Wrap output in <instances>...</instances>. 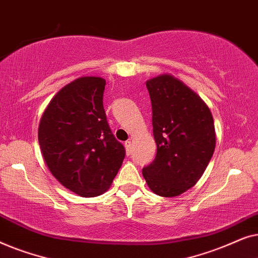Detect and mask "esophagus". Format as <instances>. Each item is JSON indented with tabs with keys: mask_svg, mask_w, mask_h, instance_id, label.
Masks as SVG:
<instances>
[{
	"mask_svg": "<svg viewBox=\"0 0 258 258\" xmlns=\"http://www.w3.org/2000/svg\"><path fill=\"white\" fill-rule=\"evenodd\" d=\"M124 146H125L126 155H130V154H132V142H130V141H126V142L124 143Z\"/></svg>",
	"mask_w": 258,
	"mask_h": 258,
	"instance_id": "esophagus-1",
	"label": "esophagus"
}]
</instances>
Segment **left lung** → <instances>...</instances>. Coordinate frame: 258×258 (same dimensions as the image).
I'll list each match as a JSON object with an SVG mask.
<instances>
[{"label": "left lung", "mask_w": 258, "mask_h": 258, "mask_svg": "<svg viewBox=\"0 0 258 258\" xmlns=\"http://www.w3.org/2000/svg\"><path fill=\"white\" fill-rule=\"evenodd\" d=\"M157 154L142 174L158 196H178L194 186L213 157V115L199 95L171 75L147 82Z\"/></svg>", "instance_id": "left-lung-1"}]
</instances>
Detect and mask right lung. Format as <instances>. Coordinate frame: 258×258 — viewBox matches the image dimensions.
<instances>
[{"label":"right lung","mask_w":258,"mask_h":258,"mask_svg":"<svg viewBox=\"0 0 258 258\" xmlns=\"http://www.w3.org/2000/svg\"><path fill=\"white\" fill-rule=\"evenodd\" d=\"M105 80L81 77L62 88L38 126V143L52 176L83 197L104 192L125 156L103 108Z\"/></svg>","instance_id":"right-lung-1"}]
</instances>
